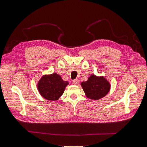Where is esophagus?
<instances>
[{
    "label": "esophagus",
    "instance_id": "esophagus-1",
    "mask_svg": "<svg viewBox=\"0 0 147 147\" xmlns=\"http://www.w3.org/2000/svg\"><path fill=\"white\" fill-rule=\"evenodd\" d=\"M78 83H79L78 79H75V80H74L73 81V83L74 84V85H78Z\"/></svg>",
    "mask_w": 147,
    "mask_h": 147
}]
</instances>
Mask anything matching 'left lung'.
I'll return each mask as SVG.
<instances>
[{"label":"left lung","mask_w":147,"mask_h":147,"mask_svg":"<svg viewBox=\"0 0 147 147\" xmlns=\"http://www.w3.org/2000/svg\"><path fill=\"white\" fill-rule=\"evenodd\" d=\"M83 91L88 98L98 100L107 94L110 90L111 85L103 76L98 77L91 75L86 82L81 83Z\"/></svg>","instance_id":"1"}]
</instances>
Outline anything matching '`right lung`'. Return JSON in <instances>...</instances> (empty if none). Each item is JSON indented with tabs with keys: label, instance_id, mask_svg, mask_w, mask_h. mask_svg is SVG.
I'll use <instances>...</instances> for the list:
<instances>
[{
	"label": "right lung",
	"instance_id": "right-lung-1",
	"mask_svg": "<svg viewBox=\"0 0 147 147\" xmlns=\"http://www.w3.org/2000/svg\"><path fill=\"white\" fill-rule=\"evenodd\" d=\"M69 84L62 79L60 75L53 73L43 76L38 83V90L43 98L48 100L55 101L61 97Z\"/></svg>",
	"mask_w": 147,
	"mask_h": 147
}]
</instances>
